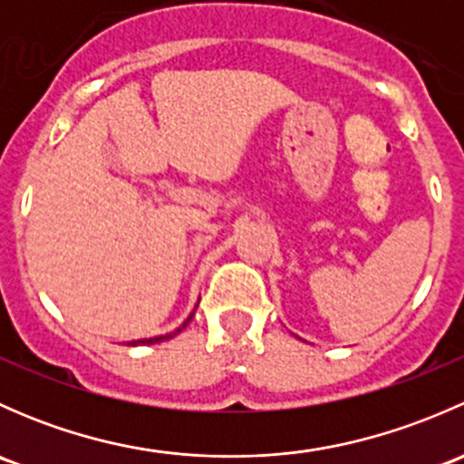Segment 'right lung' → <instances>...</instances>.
Wrapping results in <instances>:
<instances>
[{"instance_id":"right-lung-1","label":"right lung","mask_w":464,"mask_h":464,"mask_svg":"<svg viewBox=\"0 0 464 464\" xmlns=\"http://www.w3.org/2000/svg\"><path fill=\"white\" fill-rule=\"evenodd\" d=\"M193 314H195V312H193ZM193 314H190L188 319L184 321V325H181V327H186V323H188L190 319H193ZM181 327H177V330H175V332H170V334H161V336H152V339H139V341H132V343H130V345H145V343L150 345V343H161V341L172 339V336H175L177 332H181Z\"/></svg>"}]
</instances>
